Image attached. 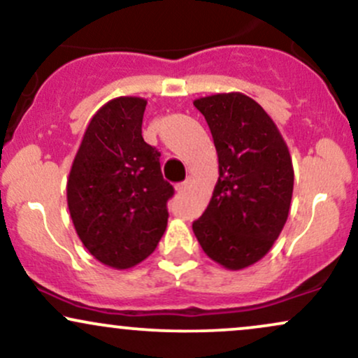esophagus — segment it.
<instances>
[{"instance_id": "obj_1", "label": "esophagus", "mask_w": 358, "mask_h": 358, "mask_svg": "<svg viewBox=\"0 0 358 358\" xmlns=\"http://www.w3.org/2000/svg\"><path fill=\"white\" fill-rule=\"evenodd\" d=\"M190 187H192V180H190V178H187V180H185L183 183H178V185H176V192H178V193H183V192H187L188 188H190Z\"/></svg>"}]
</instances>
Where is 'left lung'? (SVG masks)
Masks as SVG:
<instances>
[{
  "label": "left lung",
  "mask_w": 358,
  "mask_h": 358,
  "mask_svg": "<svg viewBox=\"0 0 358 358\" xmlns=\"http://www.w3.org/2000/svg\"><path fill=\"white\" fill-rule=\"evenodd\" d=\"M193 104L219 156V180L193 234L212 261L241 271L261 261L285 227L293 162L273 119L245 94H212Z\"/></svg>",
  "instance_id": "left-lung-1"
}]
</instances>
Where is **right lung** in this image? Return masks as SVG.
Returning a JSON list of instances; mask_svg holds the SVG:
<instances>
[{"mask_svg":"<svg viewBox=\"0 0 358 358\" xmlns=\"http://www.w3.org/2000/svg\"><path fill=\"white\" fill-rule=\"evenodd\" d=\"M148 101L121 96L94 114L73 158L67 205L84 248L113 269H129L156 249L166 231L173 187L159 153L143 139Z\"/></svg>","mask_w":358,"mask_h":358,"instance_id":"add662e5","label":"right lung"}]
</instances>
